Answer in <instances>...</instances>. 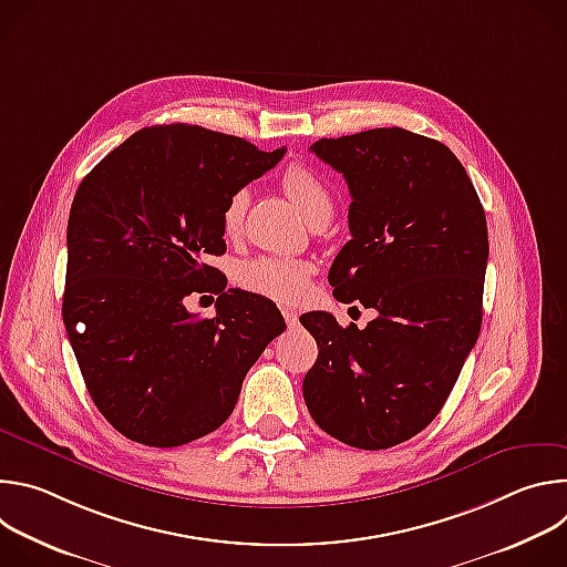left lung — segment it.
Segmentation results:
<instances>
[{
  "instance_id": "left-lung-1",
  "label": "left lung",
  "mask_w": 567,
  "mask_h": 567,
  "mask_svg": "<svg viewBox=\"0 0 567 567\" xmlns=\"http://www.w3.org/2000/svg\"><path fill=\"white\" fill-rule=\"evenodd\" d=\"M274 166L245 138L173 123L134 132L78 186L62 316L90 396L127 440L217 431L274 339L278 309L224 298L206 262L226 251L233 197ZM193 290L218 300L193 312Z\"/></svg>"
}]
</instances>
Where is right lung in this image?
<instances>
[{"label": "right lung", "instance_id": "right-lung-1", "mask_svg": "<svg viewBox=\"0 0 567 567\" xmlns=\"http://www.w3.org/2000/svg\"><path fill=\"white\" fill-rule=\"evenodd\" d=\"M309 150L350 188L352 239L330 274L339 300L368 311L322 337L302 396L311 420L339 442L390 449L437 417L475 346L487 219L440 141L377 127Z\"/></svg>", "mask_w": 567, "mask_h": 567}]
</instances>
